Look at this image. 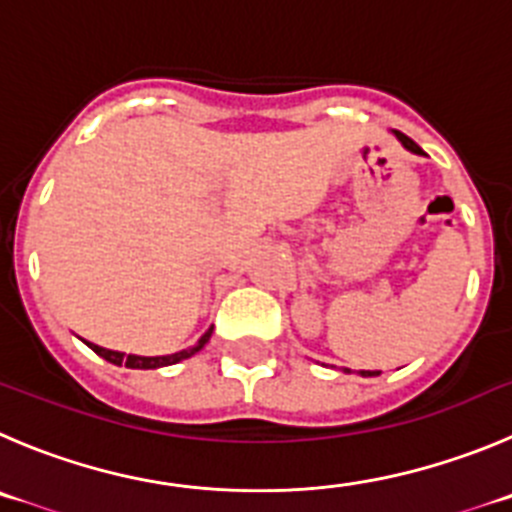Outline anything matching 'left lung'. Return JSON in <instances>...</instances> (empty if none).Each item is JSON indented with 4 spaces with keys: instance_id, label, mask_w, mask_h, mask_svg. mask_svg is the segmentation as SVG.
I'll use <instances>...</instances> for the list:
<instances>
[{
    "instance_id": "obj_1",
    "label": "left lung",
    "mask_w": 512,
    "mask_h": 512,
    "mask_svg": "<svg viewBox=\"0 0 512 512\" xmlns=\"http://www.w3.org/2000/svg\"><path fill=\"white\" fill-rule=\"evenodd\" d=\"M394 133H396V138H399V141L404 143V148H409V151H414V154H424L422 148H419L417 143L412 141V138L404 136V133H401V131H394ZM346 371H348V369H346ZM348 374H351V371H348ZM379 374H381V371H361V376H379Z\"/></svg>"
}]
</instances>
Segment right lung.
<instances>
[{
  "mask_svg": "<svg viewBox=\"0 0 512 512\" xmlns=\"http://www.w3.org/2000/svg\"><path fill=\"white\" fill-rule=\"evenodd\" d=\"M209 336H212V328H209V331L204 333V336L199 338L194 346L184 348V351H179V353H171V356H133V353H128L126 356V353H121V351H108V348H100V346H95V343H88V341L85 343H88V346L93 348L100 358H105V361H111V364H116V366L126 364L128 369H161V366L179 364V361H184V358H191L197 351H202L204 343L209 341Z\"/></svg>",
  "mask_w": 512,
  "mask_h": 512,
  "instance_id": "obj_1",
  "label": "right lung"
}]
</instances>
